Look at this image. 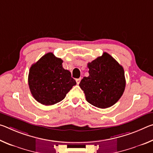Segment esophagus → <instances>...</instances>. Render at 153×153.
<instances>
[{
  "label": "esophagus",
  "mask_w": 153,
  "mask_h": 153,
  "mask_svg": "<svg viewBox=\"0 0 153 153\" xmlns=\"http://www.w3.org/2000/svg\"><path fill=\"white\" fill-rule=\"evenodd\" d=\"M81 79H82V77H79V78H78V79H76V82H77V84H79V82H80V81H81Z\"/></svg>",
  "instance_id": "obj_1"
}]
</instances>
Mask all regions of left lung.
<instances>
[{
  "instance_id": "1",
  "label": "left lung",
  "mask_w": 153,
  "mask_h": 153,
  "mask_svg": "<svg viewBox=\"0 0 153 153\" xmlns=\"http://www.w3.org/2000/svg\"><path fill=\"white\" fill-rule=\"evenodd\" d=\"M89 76L84 77L79 86L90 104L100 108L115 105L123 94L126 87L123 67L109 54L88 63Z\"/></svg>"
}]
</instances>
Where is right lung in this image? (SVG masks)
Here are the masks:
<instances>
[{
	"label": "right lung",
	"mask_w": 153,
	"mask_h": 153,
	"mask_svg": "<svg viewBox=\"0 0 153 153\" xmlns=\"http://www.w3.org/2000/svg\"><path fill=\"white\" fill-rule=\"evenodd\" d=\"M63 60L48 53L31 66L28 84L33 97L44 105H53L63 100L76 82L65 69Z\"/></svg>",
	"instance_id": "add662e5"
}]
</instances>
